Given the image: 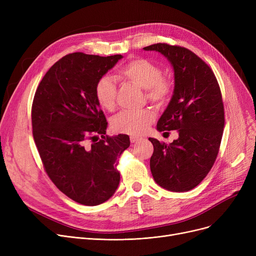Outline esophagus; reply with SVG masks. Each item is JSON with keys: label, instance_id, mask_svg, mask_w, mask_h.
I'll return each mask as SVG.
<instances>
[{"label": "esophagus", "instance_id": "34e87169", "mask_svg": "<svg viewBox=\"0 0 256 256\" xmlns=\"http://www.w3.org/2000/svg\"><path fill=\"white\" fill-rule=\"evenodd\" d=\"M130 142H132V143H135V142H137V141H139V140H140V137H137V136H130Z\"/></svg>", "mask_w": 256, "mask_h": 256}]
</instances>
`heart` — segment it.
Instances as JSON below:
<instances>
[{
	"mask_svg": "<svg viewBox=\"0 0 256 256\" xmlns=\"http://www.w3.org/2000/svg\"><path fill=\"white\" fill-rule=\"evenodd\" d=\"M119 74L145 90L146 100L156 106H165L174 90L173 82L163 76L160 67L154 62L137 58L128 61L119 70ZM94 94L98 104L104 110L112 111L116 104L117 89L109 76H100L94 87ZM154 114L150 109L139 111H122L112 118V128L121 134L140 135L150 128Z\"/></svg>",
	"mask_w": 256,
	"mask_h": 256,
	"instance_id": "1",
	"label": "heart"
}]
</instances>
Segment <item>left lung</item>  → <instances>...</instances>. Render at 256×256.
<instances>
[{
	"label": "left lung",
	"mask_w": 256,
	"mask_h": 256,
	"mask_svg": "<svg viewBox=\"0 0 256 256\" xmlns=\"http://www.w3.org/2000/svg\"><path fill=\"white\" fill-rule=\"evenodd\" d=\"M144 50L163 54L173 66L176 82L156 128L178 130V139L166 145L150 138L152 176L166 190L190 191L208 176L219 152L225 121L220 86L210 67L190 50L167 44Z\"/></svg>",
	"instance_id": "8db88e82"
}]
</instances>
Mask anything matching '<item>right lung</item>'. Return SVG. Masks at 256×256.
Masks as SVG:
<instances>
[{"instance_id":"add662e5","label":"right lung","mask_w":256,"mask_h":256,"mask_svg":"<svg viewBox=\"0 0 256 256\" xmlns=\"http://www.w3.org/2000/svg\"><path fill=\"white\" fill-rule=\"evenodd\" d=\"M121 58L68 54L50 67L34 96L33 138L44 168L54 184L80 204L104 202L119 184L118 158L130 138L106 135L108 122L94 87Z\"/></svg>"}]
</instances>
